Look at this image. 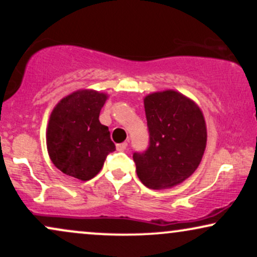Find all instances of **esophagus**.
Here are the masks:
<instances>
[{"instance_id": "34e87169", "label": "esophagus", "mask_w": 257, "mask_h": 257, "mask_svg": "<svg viewBox=\"0 0 257 257\" xmlns=\"http://www.w3.org/2000/svg\"><path fill=\"white\" fill-rule=\"evenodd\" d=\"M126 147H128V144L122 143V144H118V145L116 146V149H117V151H125Z\"/></svg>"}]
</instances>
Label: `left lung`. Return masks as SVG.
I'll list each match as a JSON object with an SVG mask.
<instances>
[{
    "mask_svg": "<svg viewBox=\"0 0 257 257\" xmlns=\"http://www.w3.org/2000/svg\"><path fill=\"white\" fill-rule=\"evenodd\" d=\"M150 146L133 155L137 174L146 187L167 190L190 178L206 147L204 114L192 99L173 89L144 98Z\"/></svg>",
    "mask_w": 257,
    "mask_h": 257,
    "instance_id": "1",
    "label": "left lung"
}]
</instances>
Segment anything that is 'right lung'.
I'll return each instance as SVG.
<instances>
[{"instance_id":"right-lung-1","label":"right lung","mask_w":257,"mask_h":257,"mask_svg":"<svg viewBox=\"0 0 257 257\" xmlns=\"http://www.w3.org/2000/svg\"><path fill=\"white\" fill-rule=\"evenodd\" d=\"M108 95L79 89L55 105L47 126V150L52 163L72 178L88 181L102 169L106 156L116 150L110 132L99 120Z\"/></svg>"}]
</instances>
